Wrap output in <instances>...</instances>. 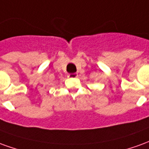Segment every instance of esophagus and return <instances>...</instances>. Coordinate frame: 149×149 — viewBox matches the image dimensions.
Segmentation results:
<instances>
[{"mask_svg": "<svg viewBox=\"0 0 149 149\" xmlns=\"http://www.w3.org/2000/svg\"><path fill=\"white\" fill-rule=\"evenodd\" d=\"M68 77L69 78H77L78 77V74H75V73H74V74H69Z\"/></svg>", "mask_w": 149, "mask_h": 149, "instance_id": "1", "label": "esophagus"}]
</instances>
